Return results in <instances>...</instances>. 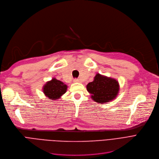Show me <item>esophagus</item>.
I'll use <instances>...</instances> for the list:
<instances>
[{
  "mask_svg": "<svg viewBox=\"0 0 159 159\" xmlns=\"http://www.w3.org/2000/svg\"><path fill=\"white\" fill-rule=\"evenodd\" d=\"M74 81L75 82V83H80V82H81L80 80H78V79H74Z\"/></svg>",
  "mask_w": 159,
  "mask_h": 159,
  "instance_id": "obj_1",
  "label": "esophagus"
}]
</instances>
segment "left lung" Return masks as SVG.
Listing matches in <instances>:
<instances>
[{
    "label": "left lung",
    "instance_id": "8db88e82",
    "mask_svg": "<svg viewBox=\"0 0 159 159\" xmlns=\"http://www.w3.org/2000/svg\"><path fill=\"white\" fill-rule=\"evenodd\" d=\"M87 90L91 94V98L94 102L105 103L116 98L119 93L120 85L116 80L98 73L93 81L87 84Z\"/></svg>",
    "mask_w": 159,
    "mask_h": 159
}]
</instances>
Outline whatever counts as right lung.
<instances>
[{
	"mask_svg": "<svg viewBox=\"0 0 159 159\" xmlns=\"http://www.w3.org/2000/svg\"><path fill=\"white\" fill-rule=\"evenodd\" d=\"M67 87L63 82L54 78L44 85L43 92L49 100H55L59 99L66 92Z\"/></svg>",
	"mask_w": 159,
	"mask_h": 159,
	"instance_id": "obj_1",
	"label": "right lung"
}]
</instances>
